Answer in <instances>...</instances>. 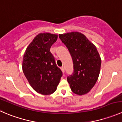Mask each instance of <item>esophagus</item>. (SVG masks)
<instances>
[{
  "label": "esophagus",
  "instance_id": "obj_1",
  "mask_svg": "<svg viewBox=\"0 0 122 122\" xmlns=\"http://www.w3.org/2000/svg\"><path fill=\"white\" fill-rule=\"evenodd\" d=\"M61 71H62V73H64V71H65V69H64V67H61Z\"/></svg>",
  "mask_w": 122,
  "mask_h": 122
}]
</instances>
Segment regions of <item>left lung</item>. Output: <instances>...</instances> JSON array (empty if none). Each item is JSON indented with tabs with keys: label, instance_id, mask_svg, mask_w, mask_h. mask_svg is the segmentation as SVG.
<instances>
[{
	"label": "left lung",
	"instance_id": "8db88e82",
	"mask_svg": "<svg viewBox=\"0 0 122 122\" xmlns=\"http://www.w3.org/2000/svg\"><path fill=\"white\" fill-rule=\"evenodd\" d=\"M72 57L74 71L67 77L73 93L82 95L88 93L98 78L101 60L96 46L84 35L71 32L59 35Z\"/></svg>",
	"mask_w": 122,
	"mask_h": 122
}]
</instances>
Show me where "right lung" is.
Segmentation results:
<instances>
[{
  "mask_svg": "<svg viewBox=\"0 0 122 122\" xmlns=\"http://www.w3.org/2000/svg\"><path fill=\"white\" fill-rule=\"evenodd\" d=\"M58 35L40 33L26 49L22 60V71L30 85L37 93L47 95L56 90L62 75L50 48Z\"/></svg>",
  "mask_w": 122,
  "mask_h": 122,
  "instance_id": "obj_1",
  "label": "right lung"
}]
</instances>
